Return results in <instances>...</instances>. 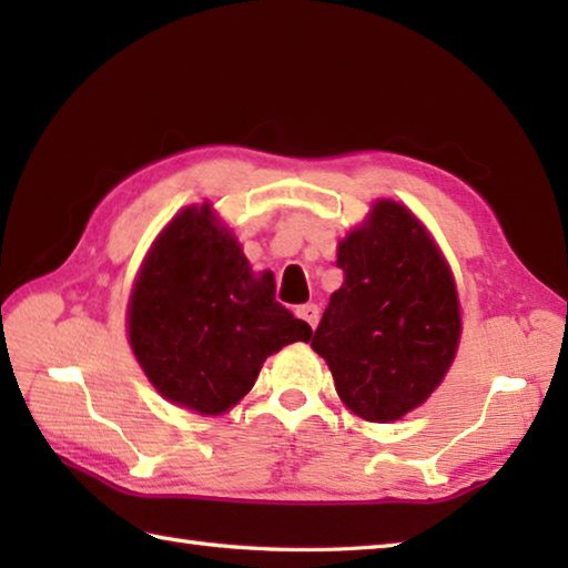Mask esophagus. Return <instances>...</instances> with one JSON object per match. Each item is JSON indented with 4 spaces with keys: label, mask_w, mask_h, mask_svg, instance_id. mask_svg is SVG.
<instances>
[{
    "label": "esophagus",
    "mask_w": 568,
    "mask_h": 568,
    "mask_svg": "<svg viewBox=\"0 0 568 568\" xmlns=\"http://www.w3.org/2000/svg\"><path fill=\"white\" fill-rule=\"evenodd\" d=\"M297 317H303L312 329L317 327V322H320V307L317 305H312V303H307V305H300L297 307Z\"/></svg>",
    "instance_id": "obj_1"
}]
</instances>
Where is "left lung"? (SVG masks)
Segmentation results:
<instances>
[{
    "mask_svg": "<svg viewBox=\"0 0 568 568\" xmlns=\"http://www.w3.org/2000/svg\"><path fill=\"white\" fill-rule=\"evenodd\" d=\"M332 293L312 348L344 405L368 422L400 419L452 366L462 315L449 265L403 204L381 200L336 253Z\"/></svg>",
    "mask_w": 568,
    "mask_h": 568,
    "instance_id": "left-lung-1",
    "label": "left lung"
}]
</instances>
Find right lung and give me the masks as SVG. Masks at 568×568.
I'll return each mask as SVG.
<instances>
[{"mask_svg": "<svg viewBox=\"0 0 568 568\" xmlns=\"http://www.w3.org/2000/svg\"><path fill=\"white\" fill-rule=\"evenodd\" d=\"M310 336V324L275 300L271 273H251L210 204L183 210L163 229L129 303L141 368L163 397L200 415L236 405L265 358Z\"/></svg>", "mask_w": 568, "mask_h": 568, "instance_id": "obj_1", "label": "right lung"}]
</instances>
